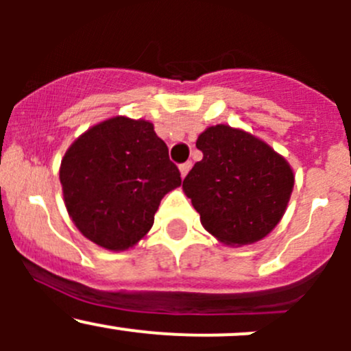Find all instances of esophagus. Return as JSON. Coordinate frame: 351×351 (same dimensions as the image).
<instances>
[{"instance_id": "obj_1", "label": "esophagus", "mask_w": 351, "mask_h": 351, "mask_svg": "<svg viewBox=\"0 0 351 351\" xmlns=\"http://www.w3.org/2000/svg\"><path fill=\"white\" fill-rule=\"evenodd\" d=\"M190 168H192V162H190V161L182 162V165H180V173H182V178H185L186 173L190 171Z\"/></svg>"}]
</instances>
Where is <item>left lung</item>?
Listing matches in <instances>:
<instances>
[{"mask_svg":"<svg viewBox=\"0 0 351 351\" xmlns=\"http://www.w3.org/2000/svg\"><path fill=\"white\" fill-rule=\"evenodd\" d=\"M204 158L183 190L200 222L224 244L263 239L280 222L293 189L289 162L268 144L229 125L208 127L197 139Z\"/></svg>","mask_w":351,"mask_h":351,"instance_id":"left-lung-1","label":"left lung"}]
</instances>
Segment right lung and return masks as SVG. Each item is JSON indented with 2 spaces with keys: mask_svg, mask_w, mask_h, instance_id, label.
I'll list each match as a JSON object with an SVG mask.
<instances>
[{
  "mask_svg": "<svg viewBox=\"0 0 351 351\" xmlns=\"http://www.w3.org/2000/svg\"><path fill=\"white\" fill-rule=\"evenodd\" d=\"M59 178L76 228L112 251L144 238L161 198L182 185L153 123L127 117H113L77 137L64 154Z\"/></svg>",
  "mask_w": 351,
  "mask_h": 351,
  "instance_id": "obj_1",
  "label": "right lung"
}]
</instances>
